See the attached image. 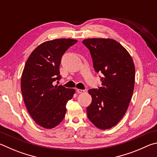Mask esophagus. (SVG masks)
<instances>
[{"instance_id":"34e87169","label":"esophagus","mask_w":157,"mask_h":157,"mask_svg":"<svg viewBox=\"0 0 157 157\" xmlns=\"http://www.w3.org/2000/svg\"><path fill=\"white\" fill-rule=\"evenodd\" d=\"M76 92L78 93H80V94H82V93H84L85 92H86V90H80V89H77Z\"/></svg>"}]
</instances>
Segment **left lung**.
Listing matches in <instances>:
<instances>
[{
	"instance_id": "1",
	"label": "left lung",
	"mask_w": 157,
	"mask_h": 157,
	"mask_svg": "<svg viewBox=\"0 0 157 157\" xmlns=\"http://www.w3.org/2000/svg\"><path fill=\"white\" fill-rule=\"evenodd\" d=\"M83 43L90 50L95 71L102 74L101 87L90 89L92 103L87 117L102 130L119 123L127 111L132 97L135 67L128 52L111 38H87Z\"/></svg>"
}]
</instances>
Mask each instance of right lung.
I'll return each mask as SVG.
<instances>
[{"label":"right lung","mask_w":157,"mask_h":157,"mask_svg":"<svg viewBox=\"0 0 157 157\" xmlns=\"http://www.w3.org/2000/svg\"><path fill=\"white\" fill-rule=\"evenodd\" d=\"M76 43L71 38L46 41L32 52L25 65L21 83L24 102L30 116L44 128H53L62 121L66 104L75 93L74 89L54 86V82L61 78L63 55Z\"/></svg>","instance_id":"1"}]
</instances>
